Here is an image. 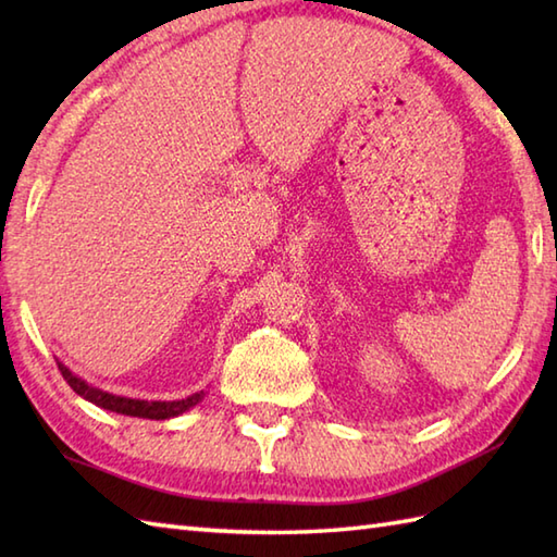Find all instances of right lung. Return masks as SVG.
<instances>
[{
	"instance_id": "1",
	"label": "right lung",
	"mask_w": 557,
	"mask_h": 557,
	"mask_svg": "<svg viewBox=\"0 0 557 557\" xmlns=\"http://www.w3.org/2000/svg\"><path fill=\"white\" fill-rule=\"evenodd\" d=\"M59 371H62L64 381L71 385L76 395H81L83 399L92 401V405H98L102 409H110L116 413H124V417H138V419H172V417H180L186 409L196 407L200 399H203V389L200 393L186 397V399H174V401H148V399H128V397H116L110 393H102V389L88 385L86 381H81L74 373H71L62 361H57Z\"/></svg>"
}]
</instances>
